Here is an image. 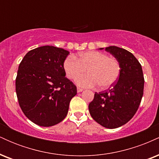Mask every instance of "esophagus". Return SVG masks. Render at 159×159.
Wrapping results in <instances>:
<instances>
[{
    "mask_svg": "<svg viewBox=\"0 0 159 159\" xmlns=\"http://www.w3.org/2000/svg\"><path fill=\"white\" fill-rule=\"evenodd\" d=\"M82 91H83V89L78 87V88H77V92L78 93H81V92H82Z\"/></svg>",
    "mask_w": 159,
    "mask_h": 159,
    "instance_id": "1",
    "label": "esophagus"
}]
</instances>
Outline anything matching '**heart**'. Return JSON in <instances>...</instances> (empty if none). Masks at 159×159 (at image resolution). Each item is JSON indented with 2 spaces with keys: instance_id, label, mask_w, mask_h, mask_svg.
Instances as JSON below:
<instances>
[{
  "instance_id": "obj_1",
  "label": "heart",
  "mask_w": 159,
  "mask_h": 159,
  "mask_svg": "<svg viewBox=\"0 0 159 159\" xmlns=\"http://www.w3.org/2000/svg\"><path fill=\"white\" fill-rule=\"evenodd\" d=\"M67 78L72 79L84 73L88 75L78 76L75 82L78 86L92 88L98 84L101 89H107L116 83L120 77L121 67L116 58L103 52L90 51L81 53L78 58L69 56L63 63Z\"/></svg>"
}]
</instances>
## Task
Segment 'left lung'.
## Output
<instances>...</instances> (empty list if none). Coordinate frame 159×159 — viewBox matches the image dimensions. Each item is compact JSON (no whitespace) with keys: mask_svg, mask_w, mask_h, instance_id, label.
I'll return each instance as SVG.
<instances>
[{"mask_svg":"<svg viewBox=\"0 0 159 159\" xmlns=\"http://www.w3.org/2000/svg\"><path fill=\"white\" fill-rule=\"evenodd\" d=\"M105 51L119 61L120 77L108 90L95 93L89 111L103 127L116 129L128 123L138 111L143 94L144 78L141 65L132 53L116 46L106 47Z\"/></svg>","mask_w":159,"mask_h":159,"instance_id":"8db88e82","label":"left lung"}]
</instances>
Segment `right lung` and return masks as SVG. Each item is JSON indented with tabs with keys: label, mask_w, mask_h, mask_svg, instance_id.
<instances>
[{
	"label": "right lung",
	"mask_w": 159,
	"mask_h": 159,
	"mask_svg": "<svg viewBox=\"0 0 159 159\" xmlns=\"http://www.w3.org/2000/svg\"><path fill=\"white\" fill-rule=\"evenodd\" d=\"M69 52L45 45L30 51L19 64L16 90L20 107L30 121L49 127L66 116L76 86L66 78L63 63Z\"/></svg>",
	"instance_id": "obj_1"
}]
</instances>
